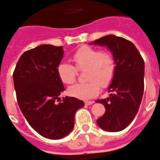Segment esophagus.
<instances>
[{
    "instance_id": "esophagus-1",
    "label": "esophagus",
    "mask_w": 160,
    "mask_h": 160,
    "mask_svg": "<svg viewBox=\"0 0 160 160\" xmlns=\"http://www.w3.org/2000/svg\"><path fill=\"white\" fill-rule=\"evenodd\" d=\"M93 102H91V101H88V102H85V105H90L93 104Z\"/></svg>"
}]
</instances>
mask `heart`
Here are the masks:
<instances>
[{"label": "heart", "mask_w": 160, "mask_h": 160, "mask_svg": "<svg viewBox=\"0 0 160 160\" xmlns=\"http://www.w3.org/2000/svg\"><path fill=\"white\" fill-rule=\"evenodd\" d=\"M71 60L75 68L69 64L60 63L57 74L62 83L70 85L76 80V70H86L85 80L87 82L74 85L68 89L69 95L78 99L94 98L100 92L101 86L105 88L110 84L115 74V58L109 51L83 46L73 54Z\"/></svg>", "instance_id": "1"}]
</instances>
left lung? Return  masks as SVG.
Returning <instances> with one entry per match:
<instances>
[{"instance_id": "obj_1", "label": "left lung", "mask_w": 160, "mask_h": 160, "mask_svg": "<svg viewBox=\"0 0 160 160\" xmlns=\"http://www.w3.org/2000/svg\"><path fill=\"white\" fill-rule=\"evenodd\" d=\"M90 44L107 47L115 58L116 72L108 88L109 97L97 101L105 108L97 123L105 131L120 132L132 121L140 108L144 89V61L132 42L114 35Z\"/></svg>"}]
</instances>
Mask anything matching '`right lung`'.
Wrapping results in <instances>:
<instances>
[{
    "label": "right lung",
    "mask_w": 160,
    "mask_h": 160,
    "mask_svg": "<svg viewBox=\"0 0 160 160\" xmlns=\"http://www.w3.org/2000/svg\"><path fill=\"white\" fill-rule=\"evenodd\" d=\"M63 54L62 46L39 45L20 56L13 72L22 113L33 129L51 140L62 139L72 131L76 111L84 106L73 97L56 102L65 90L57 74Z\"/></svg>",
    "instance_id": "add662e5"
}]
</instances>
